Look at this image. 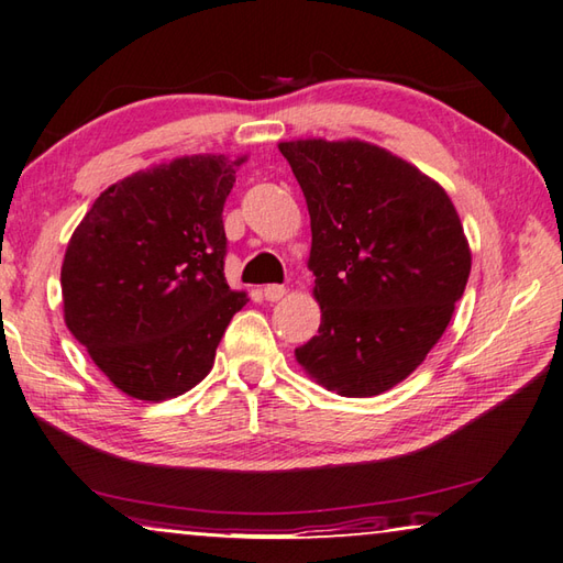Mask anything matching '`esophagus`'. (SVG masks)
Here are the masks:
<instances>
[{"label": "esophagus", "mask_w": 563, "mask_h": 563, "mask_svg": "<svg viewBox=\"0 0 563 563\" xmlns=\"http://www.w3.org/2000/svg\"><path fill=\"white\" fill-rule=\"evenodd\" d=\"M283 295H285V285H278V283L266 285V288H263V297H266L268 302H278Z\"/></svg>", "instance_id": "obj_1"}]
</instances>
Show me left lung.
Instances as JSON below:
<instances>
[{"instance_id":"1","label":"left lung","mask_w":563,"mask_h":563,"mask_svg":"<svg viewBox=\"0 0 563 563\" xmlns=\"http://www.w3.org/2000/svg\"><path fill=\"white\" fill-rule=\"evenodd\" d=\"M312 227L307 268L319 334L295 349L307 376L373 398L427 358L466 290L471 249L437 180L376 143L280 141Z\"/></svg>"}]
</instances>
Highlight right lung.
I'll return each instance as SVG.
<instances>
[{
	"instance_id": "obj_1",
	"label": "right lung",
	"mask_w": 563,
	"mask_h": 563,
	"mask_svg": "<svg viewBox=\"0 0 563 563\" xmlns=\"http://www.w3.org/2000/svg\"><path fill=\"white\" fill-rule=\"evenodd\" d=\"M246 158L151 165L109 185L73 231L60 268L65 324L129 398L161 402L195 388L249 302L224 278L222 222Z\"/></svg>"
}]
</instances>
